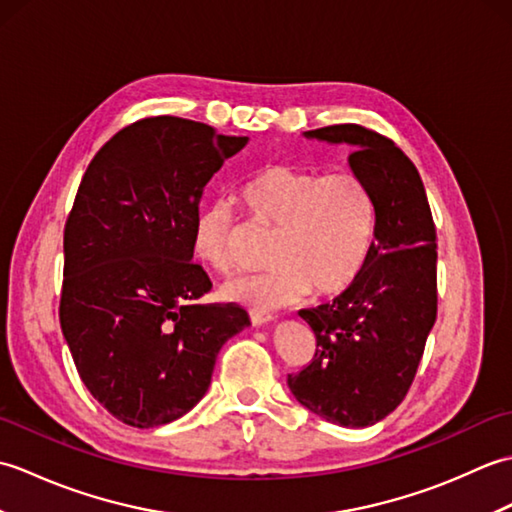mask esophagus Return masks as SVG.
<instances>
[{
	"label": "esophagus",
	"mask_w": 512,
	"mask_h": 512,
	"mask_svg": "<svg viewBox=\"0 0 512 512\" xmlns=\"http://www.w3.org/2000/svg\"><path fill=\"white\" fill-rule=\"evenodd\" d=\"M273 319H275V314H270L266 310H250V321H253V325H264Z\"/></svg>",
	"instance_id": "1"
}]
</instances>
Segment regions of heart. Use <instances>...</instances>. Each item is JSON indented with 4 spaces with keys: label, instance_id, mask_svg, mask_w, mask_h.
<instances>
[{
    "label": "heart",
    "instance_id": "b5f03b06",
    "mask_svg": "<svg viewBox=\"0 0 512 512\" xmlns=\"http://www.w3.org/2000/svg\"><path fill=\"white\" fill-rule=\"evenodd\" d=\"M239 202L255 222L273 228L266 273L231 281L224 297L253 308H277L299 297H334L354 286L376 246V209L352 171L321 173L264 165L239 184ZM235 213L226 200L195 211L191 250L215 273H231Z\"/></svg>",
    "mask_w": 512,
    "mask_h": 512
}]
</instances>
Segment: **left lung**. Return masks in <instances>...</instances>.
<instances>
[{
    "mask_svg": "<svg viewBox=\"0 0 512 512\" xmlns=\"http://www.w3.org/2000/svg\"><path fill=\"white\" fill-rule=\"evenodd\" d=\"M306 136L354 147L350 167L374 198L376 246L354 286L299 310L317 350L288 387L328 422L369 427L405 400L438 317L436 224L420 173L394 140L354 123Z\"/></svg>",
    "mask_w": 512,
    "mask_h": 512,
    "instance_id": "obj_1",
    "label": "left lung"
}]
</instances>
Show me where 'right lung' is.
<instances>
[{
	"mask_svg": "<svg viewBox=\"0 0 512 512\" xmlns=\"http://www.w3.org/2000/svg\"><path fill=\"white\" fill-rule=\"evenodd\" d=\"M248 143L204 123L151 116L99 149L63 231L59 321L90 394L129 427L178 420L211 385L237 303H198L191 224L206 182Z\"/></svg>",
	"mask_w": 512,
	"mask_h": 512,
	"instance_id": "obj_1",
	"label": "right lung"
}]
</instances>
